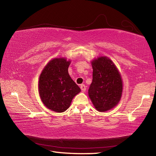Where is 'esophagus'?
Segmentation results:
<instances>
[{"label":"esophagus","instance_id":"1","mask_svg":"<svg viewBox=\"0 0 156 156\" xmlns=\"http://www.w3.org/2000/svg\"><path fill=\"white\" fill-rule=\"evenodd\" d=\"M80 89L83 92H84L86 91V86L84 84H81L80 85Z\"/></svg>","mask_w":156,"mask_h":156}]
</instances>
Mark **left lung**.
<instances>
[{
  "mask_svg": "<svg viewBox=\"0 0 156 156\" xmlns=\"http://www.w3.org/2000/svg\"><path fill=\"white\" fill-rule=\"evenodd\" d=\"M93 80L88 94L94 107L105 112L119 103L122 94L123 83L119 70L107 56L95 58L91 61Z\"/></svg>",
  "mask_w": 156,
  "mask_h": 156,
  "instance_id": "obj_1",
  "label": "left lung"
}]
</instances>
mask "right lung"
I'll return each instance as SVG.
<instances>
[{
    "label": "right lung",
    "mask_w": 156,
    "mask_h": 156,
    "mask_svg": "<svg viewBox=\"0 0 156 156\" xmlns=\"http://www.w3.org/2000/svg\"><path fill=\"white\" fill-rule=\"evenodd\" d=\"M71 62L64 57L54 58L44 66L39 77L41 101L47 108L57 113L65 112L81 91L68 73Z\"/></svg>",
    "instance_id": "right-lung-1"
}]
</instances>
